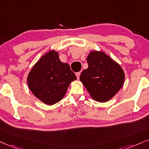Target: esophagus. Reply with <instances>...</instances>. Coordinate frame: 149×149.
<instances>
[{
  "instance_id": "obj_1",
  "label": "esophagus",
  "mask_w": 149,
  "mask_h": 149,
  "mask_svg": "<svg viewBox=\"0 0 149 149\" xmlns=\"http://www.w3.org/2000/svg\"><path fill=\"white\" fill-rule=\"evenodd\" d=\"M76 76H77V78H78V79L80 78V72H78V73H76Z\"/></svg>"
}]
</instances>
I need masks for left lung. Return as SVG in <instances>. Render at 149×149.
Instances as JSON below:
<instances>
[{"label":"left lung","instance_id":"1","mask_svg":"<svg viewBox=\"0 0 149 149\" xmlns=\"http://www.w3.org/2000/svg\"><path fill=\"white\" fill-rule=\"evenodd\" d=\"M86 61L88 67L81 73L80 80L94 100L106 102L122 87L125 72L119 64L102 51H91Z\"/></svg>","mask_w":149,"mask_h":149}]
</instances>
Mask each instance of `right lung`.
Segmentation results:
<instances>
[{"mask_svg":"<svg viewBox=\"0 0 149 149\" xmlns=\"http://www.w3.org/2000/svg\"><path fill=\"white\" fill-rule=\"evenodd\" d=\"M76 76L70 66L59 58V54L50 50L33 66L27 82L31 93L47 105H53L63 98Z\"/></svg>","mask_w":149,"mask_h":149,"instance_id":"obj_1","label":"right lung"}]
</instances>
